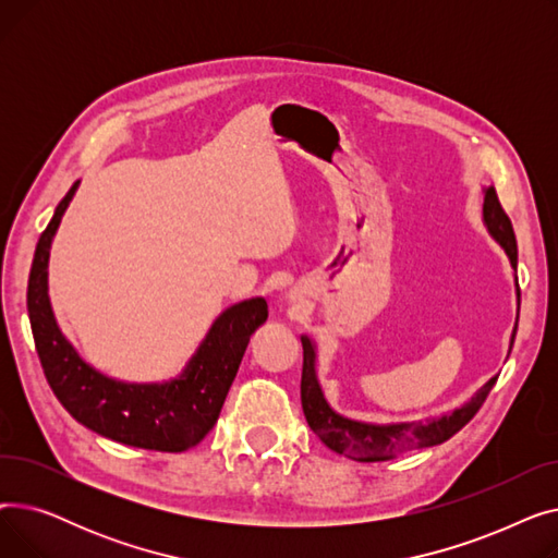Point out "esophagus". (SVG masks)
<instances>
[{"instance_id": "1", "label": "esophagus", "mask_w": 558, "mask_h": 558, "mask_svg": "<svg viewBox=\"0 0 558 558\" xmlns=\"http://www.w3.org/2000/svg\"><path fill=\"white\" fill-rule=\"evenodd\" d=\"M289 301H294V296H291V294H289Z\"/></svg>"}]
</instances>
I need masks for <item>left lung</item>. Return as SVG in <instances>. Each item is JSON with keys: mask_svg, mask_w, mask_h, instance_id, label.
Segmentation results:
<instances>
[{"mask_svg": "<svg viewBox=\"0 0 558 558\" xmlns=\"http://www.w3.org/2000/svg\"><path fill=\"white\" fill-rule=\"evenodd\" d=\"M484 203H482V221L488 230L490 238L502 246L507 253L511 269H513V282H515V324L509 339V353L515 341L518 330V316H520V287H518V244L515 234L509 217L505 215L500 198L493 185L484 187ZM303 379H301V400H303V412L312 427V432L324 441L326 448L332 452L348 457L353 461H385L396 454L409 452V450H421L432 448L448 441L454 436L468 421H471L480 407L484 404L488 391L495 385V377H490L484 387L477 389V393L463 402L461 407L452 409L450 414H444L438 418H425V421H407V423H366L355 421L339 414L337 409L328 402L324 387H320L318 379V350L312 337L303 335Z\"/></svg>", "mask_w": 558, "mask_h": 558, "instance_id": "obj_1", "label": "left lung"}]
</instances>
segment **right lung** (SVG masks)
Returning a JSON list of instances; mask_svg holds the SVG:
<instances>
[{
  "instance_id": "add662e5",
  "label": "right lung",
  "mask_w": 558,
  "mask_h": 558,
  "mask_svg": "<svg viewBox=\"0 0 558 558\" xmlns=\"http://www.w3.org/2000/svg\"><path fill=\"white\" fill-rule=\"evenodd\" d=\"M78 183L56 205L28 274L26 310L47 383L74 421L110 441L158 452L190 450L215 427L246 345L269 316L267 301L255 296L226 307L183 371L162 383H126L101 373L63 335L49 301V251Z\"/></svg>"
}]
</instances>
